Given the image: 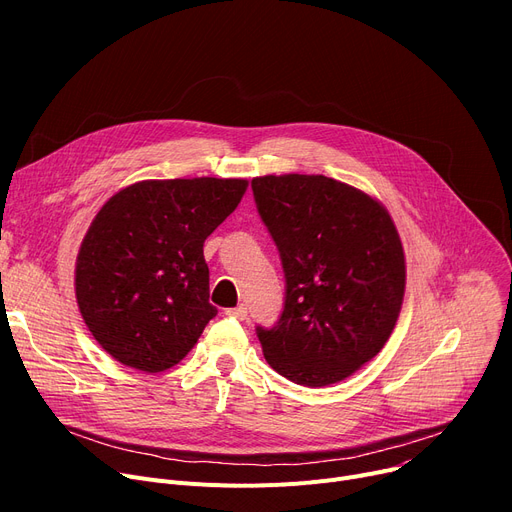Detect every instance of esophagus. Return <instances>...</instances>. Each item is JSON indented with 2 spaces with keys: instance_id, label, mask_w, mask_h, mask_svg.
Wrapping results in <instances>:
<instances>
[{
  "instance_id": "obj_1",
  "label": "esophagus",
  "mask_w": 512,
  "mask_h": 512,
  "mask_svg": "<svg viewBox=\"0 0 512 512\" xmlns=\"http://www.w3.org/2000/svg\"><path fill=\"white\" fill-rule=\"evenodd\" d=\"M226 315L232 319H245L247 317V307L245 305H238L232 309H226Z\"/></svg>"
}]
</instances>
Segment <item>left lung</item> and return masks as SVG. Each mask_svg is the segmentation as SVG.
Segmentation results:
<instances>
[{
    "label": "left lung",
    "instance_id": "left-lung-1",
    "mask_svg": "<svg viewBox=\"0 0 512 512\" xmlns=\"http://www.w3.org/2000/svg\"><path fill=\"white\" fill-rule=\"evenodd\" d=\"M251 188L286 278L276 326H257L263 357L294 384L342 382L382 351L405 297V253L390 213L321 174L259 176Z\"/></svg>",
    "mask_w": 512,
    "mask_h": 512
}]
</instances>
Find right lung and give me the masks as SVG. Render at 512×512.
Returning a JSON list of instances; mask_svg holds the SVG:
<instances>
[{"instance_id":"right-lung-1","label":"right lung","mask_w":512,"mask_h":512,"mask_svg":"<svg viewBox=\"0 0 512 512\" xmlns=\"http://www.w3.org/2000/svg\"><path fill=\"white\" fill-rule=\"evenodd\" d=\"M247 186L242 178L143 180L99 209L76 257L74 288L105 353L147 373L188 355L218 313L203 242Z\"/></svg>"}]
</instances>
